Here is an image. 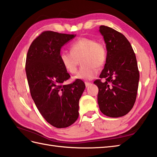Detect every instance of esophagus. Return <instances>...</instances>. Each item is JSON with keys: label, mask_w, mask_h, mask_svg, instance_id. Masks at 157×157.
Listing matches in <instances>:
<instances>
[{"label": "esophagus", "mask_w": 157, "mask_h": 157, "mask_svg": "<svg viewBox=\"0 0 157 157\" xmlns=\"http://www.w3.org/2000/svg\"><path fill=\"white\" fill-rule=\"evenodd\" d=\"M91 84H92V83H90V82H85V85H86V87H88V86H90Z\"/></svg>", "instance_id": "34e87169"}]
</instances>
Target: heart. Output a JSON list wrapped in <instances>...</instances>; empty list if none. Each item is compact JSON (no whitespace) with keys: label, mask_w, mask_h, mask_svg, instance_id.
Here are the masks:
<instances>
[{"label":"heart","mask_w":157,"mask_h":157,"mask_svg":"<svg viewBox=\"0 0 157 157\" xmlns=\"http://www.w3.org/2000/svg\"><path fill=\"white\" fill-rule=\"evenodd\" d=\"M107 58V50L104 43L91 38L82 37L70 46V52L62 51L59 59L69 73H75L79 61L82 67L75 78L90 80L97 75V67L105 65Z\"/></svg>","instance_id":"obj_1"}]
</instances>
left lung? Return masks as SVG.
I'll return each mask as SVG.
<instances>
[{
  "instance_id": "left-lung-1",
  "label": "left lung",
  "mask_w": 157,
  "mask_h": 157,
  "mask_svg": "<svg viewBox=\"0 0 157 157\" xmlns=\"http://www.w3.org/2000/svg\"><path fill=\"white\" fill-rule=\"evenodd\" d=\"M99 28L107 58L100 79L94 82L98 88V106L104 115L119 117L128 114L136 102L140 78L137 60L124 35L105 25Z\"/></svg>"
}]
</instances>
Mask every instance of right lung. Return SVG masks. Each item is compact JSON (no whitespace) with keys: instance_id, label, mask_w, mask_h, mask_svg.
I'll return each mask as SVG.
<instances>
[{"instance_id":"1","label":"right lung","mask_w":157,"mask_h":157,"mask_svg":"<svg viewBox=\"0 0 157 157\" xmlns=\"http://www.w3.org/2000/svg\"><path fill=\"white\" fill-rule=\"evenodd\" d=\"M74 37L73 34L43 32L32 42L26 57L32 98L46 121L57 128L69 127L78 119L79 101L86 87L79 79L64 84L70 75L60 61V51Z\"/></svg>"}]
</instances>
